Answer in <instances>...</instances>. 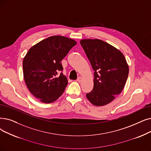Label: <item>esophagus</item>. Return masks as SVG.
Instances as JSON below:
<instances>
[{"instance_id": "obj_1", "label": "esophagus", "mask_w": 151, "mask_h": 151, "mask_svg": "<svg viewBox=\"0 0 151 151\" xmlns=\"http://www.w3.org/2000/svg\"><path fill=\"white\" fill-rule=\"evenodd\" d=\"M82 81V78L81 77H79L77 79V80H76V81H78V82H79V83H80L81 81Z\"/></svg>"}]
</instances>
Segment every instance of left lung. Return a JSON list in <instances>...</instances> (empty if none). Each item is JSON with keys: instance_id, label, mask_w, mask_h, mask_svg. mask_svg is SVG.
<instances>
[{"instance_id": "8db88e82", "label": "left lung", "mask_w": 151, "mask_h": 151, "mask_svg": "<svg viewBox=\"0 0 151 151\" xmlns=\"http://www.w3.org/2000/svg\"><path fill=\"white\" fill-rule=\"evenodd\" d=\"M80 44L94 70V87L87 99L94 106H106L124 88L128 65L122 52L100 39H82Z\"/></svg>"}]
</instances>
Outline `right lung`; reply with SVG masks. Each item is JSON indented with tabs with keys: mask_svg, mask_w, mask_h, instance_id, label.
I'll use <instances>...</instances> for the list:
<instances>
[{
	"mask_svg": "<svg viewBox=\"0 0 151 151\" xmlns=\"http://www.w3.org/2000/svg\"><path fill=\"white\" fill-rule=\"evenodd\" d=\"M76 44L70 38L50 36L32 46L23 61V76L30 93L41 102L50 104L60 97L68 84L61 61Z\"/></svg>",
	"mask_w": 151,
	"mask_h": 151,
	"instance_id": "add662e5",
	"label": "right lung"
}]
</instances>
